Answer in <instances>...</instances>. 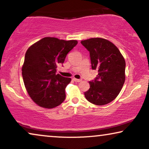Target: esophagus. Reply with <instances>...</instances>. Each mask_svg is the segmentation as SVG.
Instances as JSON below:
<instances>
[{"label":"esophagus","instance_id":"1","mask_svg":"<svg viewBox=\"0 0 149 149\" xmlns=\"http://www.w3.org/2000/svg\"><path fill=\"white\" fill-rule=\"evenodd\" d=\"M73 80L75 82H80L81 81V79H76V78H73Z\"/></svg>","mask_w":149,"mask_h":149}]
</instances>
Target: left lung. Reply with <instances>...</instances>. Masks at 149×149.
<instances>
[{"label": "left lung", "instance_id": "1", "mask_svg": "<svg viewBox=\"0 0 149 149\" xmlns=\"http://www.w3.org/2000/svg\"><path fill=\"white\" fill-rule=\"evenodd\" d=\"M90 52L92 70L98 74L89 82L90 88L84 93L90 102L106 105L116 98L125 81L126 63L117 47L103 38H90L81 41Z\"/></svg>", "mask_w": 149, "mask_h": 149}]
</instances>
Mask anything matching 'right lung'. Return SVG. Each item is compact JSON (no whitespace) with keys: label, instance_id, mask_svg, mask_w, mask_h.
I'll use <instances>...</instances> for the list:
<instances>
[{"label":"right lung","instance_id":"right-lung-1","mask_svg":"<svg viewBox=\"0 0 149 149\" xmlns=\"http://www.w3.org/2000/svg\"><path fill=\"white\" fill-rule=\"evenodd\" d=\"M77 44L76 40L47 37L26 52L22 67L24 84L31 98L40 107L53 108L65 100V90L71 78L56 74V69Z\"/></svg>","mask_w":149,"mask_h":149}]
</instances>
